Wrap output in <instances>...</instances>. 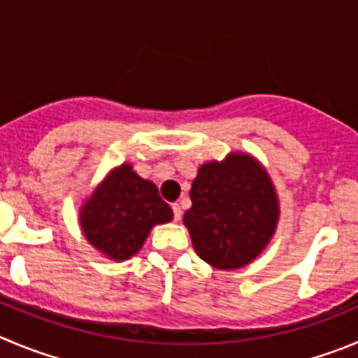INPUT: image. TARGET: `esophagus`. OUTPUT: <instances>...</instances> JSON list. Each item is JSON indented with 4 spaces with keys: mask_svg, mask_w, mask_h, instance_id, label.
Instances as JSON below:
<instances>
[{
    "mask_svg": "<svg viewBox=\"0 0 358 358\" xmlns=\"http://www.w3.org/2000/svg\"><path fill=\"white\" fill-rule=\"evenodd\" d=\"M171 208H173V217H175V220L182 219V208H180L178 203H173Z\"/></svg>",
    "mask_w": 358,
    "mask_h": 358,
    "instance_id": "34e87169",
    "label": "esophagus"
}]
</instances>
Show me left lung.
<instances>
[{
    "label": "left lung",
    "instance_id": "obj_1",
    "mask_svg": "<svg viewBox=\"0 0 358 358\" xmlns=\"http://www.w3.org/2000/svg\"><path fill=\"white\" fill-rule=\"evenodd\" d=\"M183 215L196 252L220 270L250 263L268 243L279 217L277 196L252 157L233 153L199 168Z\"/></svg>",
    "mask_w": 358,
    "mask_h": 358
}]
</instances>
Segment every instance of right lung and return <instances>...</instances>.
Returning <instances> with one entry per match:
<instances>
[{
	"label": "right lung",
	"instance_id": "add662e5",
	"mask_svg": "<svg viewBox=\"0 0 358 358\" xmlns=\"http://www.w3.org/2000/svg\"><path fill=\"white\" fill-rule=\"evenodd\" d=\"M173 219L171 206L148 180L123 164L103 180L81 212L85 236L111 259H127L145 243L155 224Z\"/></svg>",
	"mask_w": 358,
	"mask_h": 358
}]
</instances>
